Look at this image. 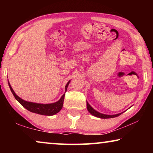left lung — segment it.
Masks as SVG:
<instances>
[{
    "instance_id": "1",
    "label": "left lung",
    "mask_w": 153,
    "mask_h": 153,
    "mask_svg": "<svg viewBox=\"0 0 153 153\" xmlns=\"http://www.w3.org/2000/svg\"><path fill=\"white\" fill-rule=\"evenodd\" d=\"M87 103V109L89 113L93 115V116L97 117V118H115V117H117L118 116H120V114H122L123 113H120V114H116V115H106V114H101V113L97 111H95L94 108L92 107V106L90 105V104L88 103V102H86Z\"/></svg>"
}]
</instances>
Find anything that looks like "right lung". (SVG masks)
I'll list each match as a JSON object with an SVG mask.
<instances>
[{
  "label": "right lung",
  "mask_w": 153,
  "mask_h": 153,
  "mask_svg": "<svg viewBox=\"0 0 153 153\" xmlns=\"http://www.w3.org/2000/svg\"><path fill=\"white\" fill-rule=\"evenodd\" d=\"M70 81H68V83H67L65 85V92L67 91V88L70 83ZM8 84H9L10 88L11 90L12 94H13L14 97H15V99L24 106V108H26L27 110H28L29 111L35 113V114L44 115V116H53L55 115L60 111L61 110L63 105V102H64V98L65 95L62 96L61 98L58 100V102H54V103L51 104H38V103H34V102H27L25 100H22V98H20L18 95H16V93H14V91L12 89V88L10 85L9 81H8Z\"/></svg>",
  "instance_id": "1"
}]
</instances>
